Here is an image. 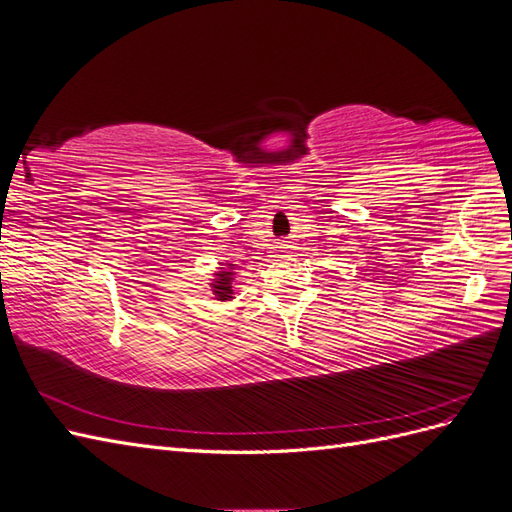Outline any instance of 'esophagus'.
Returning <instances> with one entry per match:
<instances>
[{
	"label": "esophagus",
	"instance_id": "esophagus-1",
	"mask_svg": "<svg viewBox=\"0 0 512 512\" xmlns=\"http://www.w3.org/2000/svg\"><path fill=\"white\" fill-rule=\"evenodd\" d=\"M280 247H282V252H288V250H290V245H288V243H282Z\"/></svg>",
	"mask_w": 512,
	"mask_h": 512
}]
</instances>
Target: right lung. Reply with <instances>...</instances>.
<instances>
[{"mask_svg":"<svg viewBox=\"0 0 512 512\" xmlns=\"http://www.w3.org/2000/svg\"><path fill=\"white\" fill-rule=\"evenodd\" d=\"M209 288L213 292L215 301H232L235 299V290H237V265H232L230 260L220 262V267H215V271L209 277Z\"/></svg>","mask_w":512,"mask_h":512,"instance_id":"1","label":"right lung"}]
</instances>
